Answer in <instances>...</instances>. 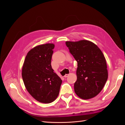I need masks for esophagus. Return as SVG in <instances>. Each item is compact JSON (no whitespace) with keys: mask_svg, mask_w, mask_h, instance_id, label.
I'll return each instance as SVG.
<instances>
[{"mask_svg":"<svg viewBox=\"0 0 125 125\" xmlns=\"http://www.w3.org/2000/svg\"><path fill=\"white\" fill-rule=\"evenodd\" d=\"M69 74H65V75H64V77H65V78H67V77H68L69 76Z\"/></svg>","mask_w":125,"mask_h":125,"instance_id":"esophagus-1","label":"esophagus"}]
</instances>
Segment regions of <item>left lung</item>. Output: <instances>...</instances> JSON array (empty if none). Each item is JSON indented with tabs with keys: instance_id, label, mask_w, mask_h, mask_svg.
Returning a JSON list of instances; mask_svg holds the SVG:
<instances>
[{
	"instance_id": "1",
	"label": "left lung",
	"mask_w": 125,
	"mask_h": 125,
	"mask_svg": "<svg viewBox=\"0 0 125 125\" xmlns=\"http://www.w3.org/2000/svg\"><path fill=\"white\" fill-rule=\"evenodd\" d=\"M66 45L77 62V80L74 84L75 94L82 99L96 96L108 78L107 65L100 49L92 42L67 41Z\"/></svg>"
}]
</instances>
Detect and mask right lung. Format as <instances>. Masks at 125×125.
<instances>
[{"label": "right lung", "instance_id": "right-lung-1", "mask_svg": "<svg viewBox=\"0 0 125 125\" xmlns=\"http://www.w3.org/2000/svg\"><path fill=\"white\" fill-rule=\"evenodd\" d=\"M54 47V44L48 43L31 49L22 67V76L26 90L41 103H50L55 101L62 83L51 66Z\"/></svg>", "mask_w": 125, "mask_h": 125}]
</instances>
